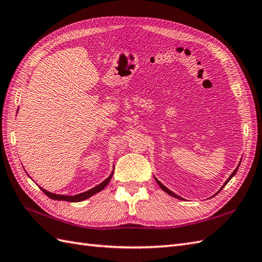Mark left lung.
Segmentation results:
<instances>
[{
  "label": "left lung",
  "mask_w": 262,
  "mask_h": 262,
  "mask_svg": "<svg viewBox=\"0 0 262 262\" xmlns=\"http://www.w3.org/2000/svg\"><path fill=\"white\" fill-rule=\"evenodd\" d=\"M238 168H239V165H238V167H237V168H236V169H234V170L232 171V173H231V175L229 176V178H228V179L226 180V183H225V184L223 185V187H221V188H220V190H221V189H223V188H224V187H225V186H226V185H227L228 183H229V180H230V179H231V178H232V177H233L234 175H236V172H237ZM155 179H156V182H157V184L159 185V187H160V188H162V189H163V190H164L165 192H167V193H168V195H170V196H172V197H175V198H178V199H183L182 197H179L178 195H176V193H175V192H172L171 190H169L168 188H167V187H165V186H164V185H163L162 183H160V182H159V180H158L157 178H155ZM220 190H219V191H220ZM219 191H218V192H219ZM216 195H217V193H216Z\"/></svg>",
  "instance_id": "8db88e82"
}]
</instances>
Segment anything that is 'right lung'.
Segmentation results:
<instances>
[{
    "instance_id": "add662e5",
    "label": "right lung",
    "mask_w": 262,
    "mask_h": 262,
    "mask_svg": "<svg viewBox=\"0 0 262 262\" xmlns=\"http://www.w3.org/2000/svg\"><path fill=\"white\" fill-rule=\"evenodd\" d=\"M113 173H114V170L112 171L111 175L107 177L103 183H100L99 185L95 186L94 188L87 190V191H84V192H80V193H77V195H74V196H65V195H58V193H53V192H50L48 190H45L44 188H42V187H39L43 190V192L45 193L46 196L50 197L51 199H54V200H64V201H71V203H78V201H83L87 198H90L92 196L95 195V193L102 191L105 187L108 185V183L111 182V179L113 177Z\"/></svg>"
}]
</instances>
